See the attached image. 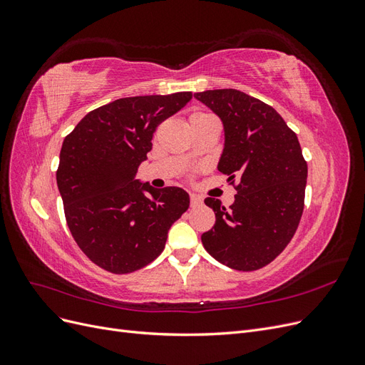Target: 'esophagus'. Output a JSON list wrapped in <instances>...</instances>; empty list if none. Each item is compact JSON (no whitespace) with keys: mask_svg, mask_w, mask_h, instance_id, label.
Returning a JSON list of instances; mask_svg holds the SVG:
<instances>
[{"mask_svg":"<svg viewBox=\"0 0 365 365\" xmlns=\"http://www.w3.org/2000/svg\"><path fill=\"white\" fill-rule=\"evenodd\" d=\"M201 202H202V197L200 195H195V193L190 195V204H192V207H197Z\"/></svg>","mask_w":365,"mask_h":365,"instance_id":"esophagus-1","label":"esophagus"}]
</instances>
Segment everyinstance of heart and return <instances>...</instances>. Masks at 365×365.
I'll return each instance as SVG.
<instances>
[{
  "label": "heart",
  "instance_id": "1",
  "mask_svg": "<svg viewBox=\"0 0 365 365\" xmlns=\"http://www.w3.org/2000/svg\"><path fill=\"white\" fill-rule=\"evenodd\" d=\"M195 115H202V114H195Z\"/></svg>",
  "mask_w": 365,
  "mask_h": 365
}]
</instances>
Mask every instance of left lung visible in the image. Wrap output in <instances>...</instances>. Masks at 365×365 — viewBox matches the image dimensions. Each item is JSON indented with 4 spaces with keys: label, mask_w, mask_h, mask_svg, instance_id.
Returning <instances> with one entry per match:
<instances>
[{
    "label": "left lung",
    "mask_w": 365,
    "mask_h": 365,
    "mask_svg": "<svg viewBox=\"0 0 365 365\" xmlns=\"http://www.w3.org/2000/svg\"><path fill=\"white\" fill-rule=\"evenodd\" d=\"M195 97L222 120L225 146L217 169L237 192L230 208L215 197L204 201L216 222L201 236L202 245L228 268L260 269L300 224L307 180L300 143L282 115L256 97L231 88Z\"/></svg>",
    "instance_id": "obj_1"
}]
</instances>
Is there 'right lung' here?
<instances>
[{"label": "right lung", "instance_id": "1", "mask_svg": "<svg viewBox=\"0 0 365 365\" xmlns=\"http://www.w3.org/2000/svg\"><path fill=\"white\" fill-rule=\"evenodd\" d=\"M190 101V91L118 98L88 113L65 137L56 172L65 219L76 244L102 269L145 268L189 208L185 190L153 189L135 173L158 125Z\"/></svg>", "mask_w": 365, "mask_h": 365}]
</instances>
